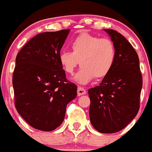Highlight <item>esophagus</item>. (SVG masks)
<instances>
[{
  "mask_svg": "<svg viewBox=\"0 0 152 152\" xmlns=\"http://www.w3.org/2000/svg\"><path fill=\"white\" fill-rule=\"evenodd\" d=\"M86 91L83 88H82V87H80V86L78 87V88H77L78 96L83 95V94H86Z\"/></svg>",
  "mask_w": 152,
  "mask_h": 152,
  "instance_id": "obj_1",
  "label": "esophagus"
}]
</instances>
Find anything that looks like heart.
Returning a JSON list of instances; mask_svg holds the SVG:
<instances>
[{"label": "heart", "mask_w": 152, "mask_h": 152, "mask_svg": "<svg viewBox=\"0 0 152 152\" xmlns=\"http://www.w3.org/2000/svg\"><path fill=\"white\" fill-rule=\"evenodd\" d=\"M71 47L72 52H61L59 61L69 75L73 74L80 63L82 67L75 77L80 84H87L94 77L97 79L106 77L116 61V46L109 38L82 32L72 40Z\"/></svg>", "instance_id": "obj_1"}]
</instances>
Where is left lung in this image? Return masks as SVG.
I'll use <instances>...</instances> for the list:
<instances>
[{
	"label": "left lung",
	"mask_w": 152,
	"mask_h": 152,
	"mask_svg": "<svg viewBox=\"0 0 152 152\" xmlns=\"http://www.w3.org/2000/svg\"><path fill=\"white\" fill-rule=\"evenodd\" d=\"M104 30L116 46V61L100 85L88 90L89 118L97 132L111 134L124 129L137 114L142 78L132 44L115 30Z\"/></svg>",
	"instance_id": "obj_1"
}]
</instances>
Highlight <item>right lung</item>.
Here are the masks:
<instances>
[{"instance_id": "1", "label": "right lung", "mask_w": 152, "mask_h": 152, "mask_svg": "<svg viewBox=\"0 0 152 152\" xmlns=\"http://www.w3.org/2000/svg\"><path fill=\"white\" fill-rule=\"evenodd\" d=\"M70 29L40 33L18 53L12 76L15 106L31 126L55 130L65 118L66 106L77 95L59 61Z\"/></svg>"}]
</instances>
